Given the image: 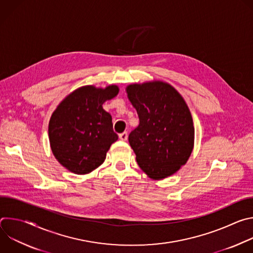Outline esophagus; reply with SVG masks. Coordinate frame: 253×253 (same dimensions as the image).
<instances>
[{"label":"esophagus","mask_w":253,"mask_h":253,"mask_svg":"<svg viewBox=\"0 0 253 253\" xmlns=\"http://www.w3.org/2000/svg\"><path fill=\"white\" fill-rule=\"evenodd\" d=\"M127 138H128V134H127V132H123V133H121V134L119 135V139H120V140H122V141H126V140H127Z\"/></svg>","instance_id":"1"}]
</instances>
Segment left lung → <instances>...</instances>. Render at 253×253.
Here are the masks:
<instances>
[{"label":"left lung","mask_w":253,"mask_h":253,"mask_svg":"<svg viewBox=\"0 0 253 253\" xmlns=\"http://www.w3.org/2000/svg\"><path fill=\"white\" fill-rule=\"evenodd\" d=\"M126 93L140 121L128 138L139 167L154 180L173 175L194 147L193 120L185 100L159 80L130 84Z\"/></svg>","instance_id":"8db88e82"}]
</instances>
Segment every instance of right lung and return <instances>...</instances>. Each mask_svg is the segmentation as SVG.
<instances>
[{
	"mask_svg": "<svg viewBox=\"0 0 253 253\" xmlns=\"http://www.w3.org/2000/svg\"><path fill=\"white\" fill-rule=\"evenodd\" d=\"M118 93L117 85L82 86L67 95L53 112L48 130L51 150L70 172H92L103 164L110 146L118 140L112 116L103 109V104Z\"/></svg>",
	"mask_w": 253,
	"mask_h": 253,
	"instance_id": "1",
	"label": "right lung"
}]
</instances>
